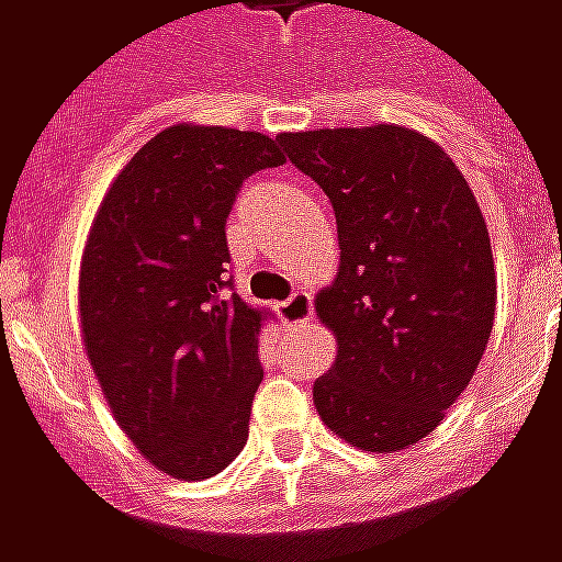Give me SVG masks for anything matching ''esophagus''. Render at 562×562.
<instances>
[{
    "label": "esophagus",
    "instance_id": "1",
    "mask_svg": "<svg viewBox=\"0 0 562 562\" xmlns=\"http://www.w3.org/2000/svg\"><path fill=\"white\" fill-rule=\"evenodd\" d=\"M277 313L285 325H301L306 318H313V297L306 292H294L289 301L277 306Z\"/></svg>",
    "mask_w": 562,
    "mask_h": 562
}]
</instances>
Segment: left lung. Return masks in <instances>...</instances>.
Returning a JSON list of instances; mask_svg holds the SVG:
<instances>
[{
    "label": "left lung",
    "mask_w": 562,
    "mask_h": 562,
    "mask_svg": "<svg viewBox=\"0 0 562 562\" xmlns=\"http://www.w3.org/2000/svg\"><path fill=\"white\" fill-rule=\"evenodd\" d=\"M330 198L340 270L316 297L337 361L313 385L318 418L364 451H401L442 422L494 330L496 277L470 183L403 126L277 135Z\"/></svg>",
    "instance_id": "obj_1"
}]
</instances>
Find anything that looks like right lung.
I'll list each match as a JSON object with an SVG mask.
<instances>
[{"instance_id":"obj_1","label":"right lung","mask_w":562,"mask_h":562,"mask_svg":"<svg viewBox=\"0 0 562 562\" xmlns=\"http://www.w3.org/2000/svg\"><path fill=\"white\" fill-rule=\"evenodd\" d=\"M285 156L261 132L171 126L120 171L80 261V328L114 418L173 479L246 446L268 310L234 294L225 222L246 177Z\"/></svg>"}]
</instances>
